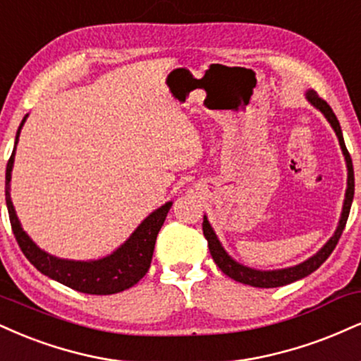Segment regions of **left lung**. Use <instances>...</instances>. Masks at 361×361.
I'll return each mask as SVG.
<instances>
[{
    "label": "left lung",
    "mask_w": 361,
    "mask_h": 361,
    "mask_svg": "<svg viewBox=\"0 0 361 361\" xmlns=\"http://www.w3.org/2000/svg\"><path fill=\"white\" fill-rule=\"evenodd\" d=\"M306 99L310 101L316 109L321 111L324 114V117L328 119V123L331 124V128L336 133L338 141H340L343 156H345L346 161V168H348V181H346V193H345V203H343V210H341V216H340V224H338L336 230H334L333 237L321 247V250L316 252L312 257H310L305 262L298 264L294 267H288V269H277V271H257V269H250L247 266H242L238 264L237 260H233L230 255L225 252V249L220 244V240L216 238L214 228L212 225L208 224L207 216H203V235H205L207 242H208V249H210L212 257H214L215 264L219 266L220 271L224 272L225 276H228L230 279L242 282V284L247 286H254V288H279V286H286L290 284V282L302 279V277L310 276L311 272H314L321 264L326 260L331 252L336 247L338 240H340L343 230H345L346 220H348L350 215V208H351V202H353V195H355V175H353V163H351V156L348 153L345 146V139H343V133L340 128V123H338L336 116L331 107L328 106L326 101L319 97L314 90H307L306 92Z\"/></svg>",
    "instance_id": "obj_1"
}]
</instances>
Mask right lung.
<instances>
[{
	"mask_svg": "<svg viewBox=\"0 0 361 361\" xmlns=\"http://www.w3.org/2000/svg\"><path fill=\"white\" fill-rule=\"evenodd\" d=\"M28 114L21 121L18 133L15 139V149L18 145L20 131L23 128ZM15 149H13L11 158L6 164V181H4V195H6V207L10 214V222L13 233H15L16 242H18L21 252L25 254L30 262L33 264L42 274L49 276L60 284L72 288L79 293L97 294V296H106V294H116L121 290L133 288L146 276L147 269L151 266L153 259L154 244L158 232L161 230L164 219H166L169 208L173 203L168 202L158 210H154L149 216L142 220L141 225L134 230L133 235L124 242L119 249H116L107 257L97 260H67L59 259L54 255L47 254L27 235L21 224L16 216L15 207H13L10 197V181L13 163H15Z\"/></svg>",
	"mask_w": 361,
	"mask_h": 361,
	"instance_id": "right-lung-1",
	"label": "right lung"
}]
</instances>
